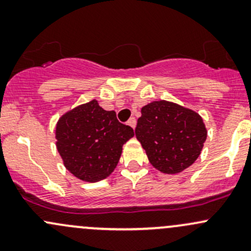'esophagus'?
Listing matches in <instances>:
<instances>
[{
    "label": "esophagus",
    "instance_id": "obj_1",
    "mask_svg": "<svg viewBox=\"0 0 251 251\" xmlns=\"http://www.w3.org/2000/svg\"><path fill=\"white\" fill-rule=\"evenodd\" d=\"M127 125L131 126L132 128L136 127V119L135 118H130V120L127 121Z\"/></svg>",
    "mask_w": 251,
    "mask_h": 251
}]
</instances>
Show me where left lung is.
<instances>
[{
  "label": "left lung",
  "mask_w": 251,
  "mask_h": 251,
  "mask_svg": "<svg viewBox=\"0 0 251 251\" xmlns=\"http://www.w3.org/2000/svg\"><path fill=\"white\" fill-rule=\"evenodd\" d=\"M141 113L136 137L156 170L178 174L198 159L207 135L198 113L168 100L149 103Z\"/></svg>",
  "instance_id": "obj_1"
}]
</instances>
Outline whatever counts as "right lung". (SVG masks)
Segmentation results:
<instances>
[{
  "label": "right lung",
  "instance_id": "obj_1",
  "mask_svg": "<svg viewBox=\"0 0 251 251\" xmlns=\"http://www.w3.org/2000/svg\"><path fill=\"white\" fill-rule=\"evenodd\" d=\"M133 136L132 127L119 123L115 111L104 110L96 100L65 113L55 126V144L64 166L85 182L109 176L123 146Z\"/></svg>",
  "mask_w": 251,
  "mask_h": 251
}]
</instances>
